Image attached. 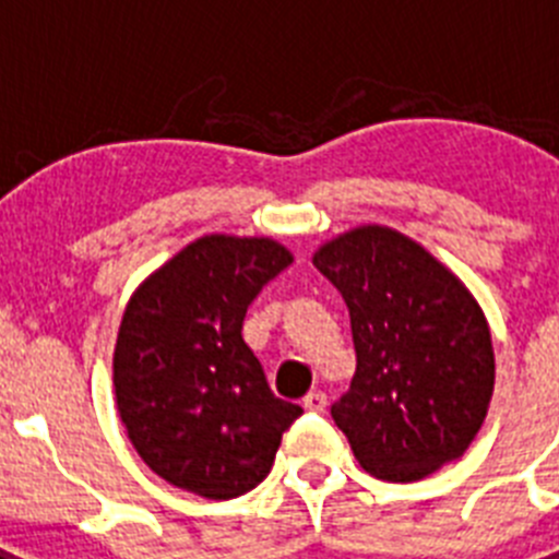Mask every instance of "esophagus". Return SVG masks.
<instances>
[{
  "label": "esophagus",
  "instance_id": "esophagus-1",
  "mask_svg": "<svg viewBox=\"0 0 559 559\" xmlns=\"http://www.w3.org/2000/svg\"><path fill=\"white\" fill-rule=\"evenodd\" d=\"M305 412H313V414H322L328 408V394L324 392H310L308 397L302 400Z\"/></svg>",
  "mask_w": 559,
  "mask_h": 559
}]
</instances>
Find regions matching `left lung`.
Listing matches in <instances>:
<instances>
[{"mask_svg":"<svg viewBox=\"0 0 559 559\" xmlns=\"http://www.w3.org/2000/svg\"><path fill=\"white\" fill-rule=\"evenodd\" d=\"M313 265L349 308L355 367L335 426L383 481H419L462 456L496 386L490 324L467 285L389 226H355Z\"/></svg>","mask_w":559,"mask_h":559,"instance_id":"obj_1","label":"left lung"}]
</instances>
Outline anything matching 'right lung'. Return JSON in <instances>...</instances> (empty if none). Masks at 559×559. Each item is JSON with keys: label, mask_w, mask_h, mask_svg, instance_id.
Listing matches in <instances>:
<instances>
[{"label": "right lung", "mask_w": 559, "mask_h": 559, "mask_svg": "<svg viewBox=\"0 0 559 559\" xmlns=\"http://www.w3.org/2000/svg\"><path fill=\"white\" fill-rule=\"evenodd\" d=\"M294 254L271 237L204 235L133 290L114 397L156 476L212 501L254 490L302 408L274 397L243 341L254 296Z\"/></svg>", "instance_id": "obj_1"}]
</instances>
